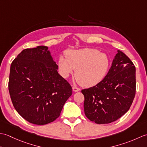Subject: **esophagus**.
I'll use <instances>...</instances> for the list:
<instances>
[{"label": "esophagus", "mask_w": 147, "mask_h": 147, "mask_svg": "<svg viewBox=\"0 0 147 147\" xmlns=\"http://www.w3.org/2000/svg\"><path fill=\"white\" fill-rule=\"evenodd\" d=\"M73 90L74 92H78V91H80V88H78V87H76V86H73Z\"/></svg>", "instance_id": "esophagus-1"}]
</instances>
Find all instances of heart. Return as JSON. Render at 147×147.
<instances>
[{
	"label": "heart",
	"instance_id": "obj_1",
	"mask_svg": "<svg viewBox=\"0 0 147 147\" xmlns=\"http://www.w3.org/2000/svg\"><path fill=\"white\" fill-rule=\"evenodd\" d=\"M65 57L59 58L58 66L61 75L67 78L76 69L78 82L87 88L97 85L104 78L110 64L108 56L94 49L68 51Z\"/></svg>",
	"mask_w": 147,
	"mask_h": 147
}]
</instances>
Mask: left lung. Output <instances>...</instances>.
<instances>
[{"mask_svg": "<svg viewBox=\"0 0 147 147\" xmlns=\"http://www.w3.org/2000/svg\"><path fill=\"white\" fill-rule=\"evenodd\" d=\"M86 117L96 124L115 121L129 110L136 93V68L119 50L107 75L100 82L83 89Z\"/></svg>", "mask_w": 147, "mask_h": 147, "instance_id": "obj_1", "label": "left lung"}]
</instances>
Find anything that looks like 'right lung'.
Returning a JSON list of instances; mask_svg holds the SVG:
<instances>
[{"instance_id":"1","label":"right lung","mask_w":147,"mask_h":147,"mask_svg":"<svg viewBox=\"0 0 147 147\" xmlns=\"http://www.w3.org/2000/svg\"><path fill=\"white\" fill-rule=\"evenodd\" d=\"M57 69L45 46L24 49L11 63L9 94L16 110L29 123L55 121L72 95L71 86Z\"/></svg>"}]
</instances>
